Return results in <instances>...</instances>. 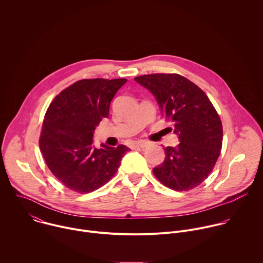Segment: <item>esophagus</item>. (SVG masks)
<instances>
[{"label":"esophagus","mask_w":263,"mask_h":263,"mask_svg":"<svg viewBox=\"0 0 263 263\" xmlns=\"http://www.w3.org/2000/svg\"><path fill=\"white\" fill-rule=\"evenodd\" d=\"M146 142L145 141H143V140H139V141H135L134 143H133V147H135V148H143V147H145L146 146Z\"/></svg>","instance_id":"esophagus-1"}]
</instances>
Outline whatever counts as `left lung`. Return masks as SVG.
I'll return each instance as SVG.
<instances>
[{
    "label": "left lung",
    "instance_id": "left-lung-1",
    "mask_svg": "<svg viewBox=\"0 0 263 263\" xmlns=\"http://www.w3.org/2000/svg\"><path fill=\"white\" fill-rule=\"evenodd\" d=\"M134 80L154 96L180 141L164 147L165 158L153 168L154 175L171 190L195 189L211 173L221 149L222 126L216 110L200 87L178 73L143 74Z\"/></svg>",
    "mask_w": 263,
    "mask_h": 263
}]
</instances>
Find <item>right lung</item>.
Listing matches in <instances>:
<instances>
[{
    "label": "right lung",
    "mask_w": 263,
    "mask_h": 263,
    "mask_svg": "<svg viewBox=\"0 0 263 263\" xmlns=\"http://www.w3.org/2000/svg\"><path fill=\"white\" fill-rule=\"evenodd\" d=\"M127 79H84L62 90L45 116L40 147L52 174L67 189L87 194L114 176L129 147L93 145V132Z\"/></svg>",
    "instance_id": "add662e5"
}]
</instances>
